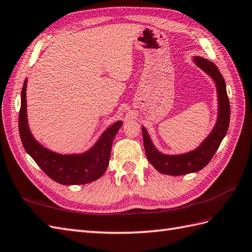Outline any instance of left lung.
Segmentation results:
<instances>
[{"mask_svg":"<svg viewBox=\"0 0 252 252\" xmlns=\"http://www.w3.org/2000/svg\"><path fill=\"white\" fill-rule=\"evenodd\" d=\"M193 62L199 68L208 73L216 83L218 94V117L217 122L210 135L196 150L179 156H166L156 149L149 134L143 126V136L146 156L151 165L160 173L169 176H182L186 173L201 170L210 163L213 156L217 151L221 140L227 134L230 122V103L227 88L221 73L215 63L202 57L196 56Z\"/></svg>","mask_w":252,"mask_h":252,"instance_id":"8db88e82","label":"left lung"}]
</instances>
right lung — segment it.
Here are the masks:
<instances>
[{
  "mask_svg": "<svg viewBox=\"0 0 252 252\" xmlns=\"http://www.w3.org/2000/svg\"><path fill=\"white\" fill-rule=\"evenodd\" d=\"M27 83L21 92V108L19 112V133L22 145L37 165L55 182L63 185L87 184L103 176L105 172L113 140L122 126V121L115 122L101 135L92 149L82 154H59L46 149L32 135L27 115Z\"/></svg>",
  "mask_w": 252,
  "mask_h": 252,
  "instance_id": "right-lung-1",
  "label": "right lung"
}]
</instances>
